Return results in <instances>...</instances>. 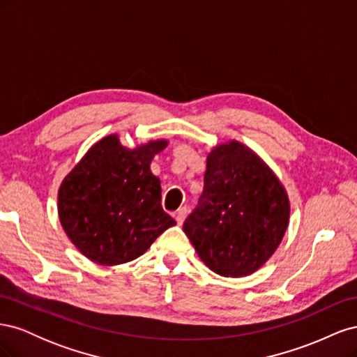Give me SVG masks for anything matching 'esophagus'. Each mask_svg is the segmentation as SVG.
Segmentation results:
<instances>
[{"mask_svg": "<svg viewBox=\"0 0 357 357\" xmlns=\"http://www.w3.org/2000/svg\"><path fill=\"white\" fill-rule=\"evenodd\" d=\"M186 215H188V208L186 207H180L177 211H176V214H174V218H176V220H177V223L178 225H181L183 222H185V219H186Z\"/></svg>", "mask_w": 357, "mask_h": 357, "instance_id": "1", "label": "esophagus"}]
</instances>
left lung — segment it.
<instances>
[{
    "mask_svg": "<svg viewBox=\"0 0 357 357\" xmlns=\"http://www.w3.org/2000/svg\"><path fill=\"white\" fill-rule=\"evenodd\" d=\"M282 183L250 149L211 150L198 205L183 223L201 261L223 277L255 273L282 243L289 222Z\"/></svg>",
    "mask_w": 357,
    "mask_h": 357,
    "instance_id": "left-lung-1",
    "label": "left lung"
}]
</instances>
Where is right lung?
I'll use <instances>...</instances> for the list:
<instances>
[{"label": "right lung", "mask_w": 357, "mask_h": 357, "mask_svg": "<svg viewBox=\"0 0 357 357\" xmlns=\"http://www.w3.org/2000/svg\"><path fill=\"white\" fill-rule=\"evenodd\" d=\"M167 142L128 150L116 135L96 143L62 181L59 220L79 250L100 265L142 256L176 220L160 204L150 162Z\"/></svg>", "instance_id": "obj_1"}]
</instances>
